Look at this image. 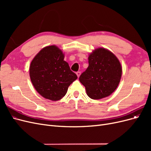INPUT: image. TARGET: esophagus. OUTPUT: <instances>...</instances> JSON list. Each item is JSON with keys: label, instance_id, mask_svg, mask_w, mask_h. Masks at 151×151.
Wrapping results in <instances>:
<instances>
[{"label": "esophagus", "instance_id": "esophagus-1", "mask_svg": "<svg viewBox=\"0 0 151 151\" xmlns=\"http://www.w3.org/2000/svg\"><path fill=\"white\" fill-rule=\"evenodd\" d=\"M76 74H77V77H79V76H81V72H76Z\"/></svg>", "mask_w": 151, "mask_h": 151}]
</instances>
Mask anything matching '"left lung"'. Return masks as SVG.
Segmentation results:
<instances>
[{"instance_id":"8db88e82","label":"left lung","mask_w":151,"mask_h":151,"mask_svg":"<svg viewBox=\"0 0 151 151\" xmlns=\"http://www.w3.org/2000/svg\"><path fill=\"white\" fill-rule=\"evenodd\" d=\"M89 66L79 77L86 93L93 99L106 98L115 91L122 77L120 61L112 52L98 48L90 53Z\"/></svg>"}]
</instances>
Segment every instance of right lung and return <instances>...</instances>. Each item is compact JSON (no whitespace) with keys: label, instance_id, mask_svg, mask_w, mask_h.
Returning <instances> with one entry per match:
<instances>
[{"label":"right lung","instance_id":"1","mask_svg":"<svg viewBox=\"0 0 151 151\" xmlns=\"http://www.w3.org/2000/svg\"><path fill=\"white\" fill-rule=\"evenodd\" d=\"M64 54L57 46L43 48L31 62L29 76L36 91L45 98L58 101L66 94L68 88L77 79L63 60Z\"/></svg>","mask_w":151,"mask_h":151}]
</instances>
